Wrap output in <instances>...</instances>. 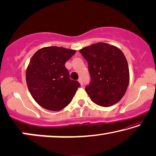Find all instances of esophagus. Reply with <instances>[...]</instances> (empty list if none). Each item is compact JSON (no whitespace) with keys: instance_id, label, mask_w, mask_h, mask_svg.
<instances>
[{"instance_id":"1","label":"esophagus","mask_w":156,"mask_h":156,"mask_svg":"<svg viewBox=\"0 0 156 156\" xmlns=\"http://www.w3.org/2000/svg\"><path fill=\"white\" fill-rule=\"evenodd\" d=\"M78 81H79V82H80V84L81 85H82L83 84V80H82V78H80V79H79V80H78Z\"/></svg>"}]
</instances>
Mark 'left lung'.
<instances>
[{
    "mask_svg": "<svg viewBox=\"0 0 156 156\" xmlns=\"http://www.w3.org/2000/svg\"><path fill=\"white\" fill-rule=\"evenodd\" d=\"M89 65L91 82L85 90L94 103L110 107L125 95L129 82L128 63L116 46L98 43L80 50Z\"/></svg>",
    "mask_w": 156,
    "mask_h": 156,
    "instance_id": "left-lung-1",
    "label": "left lung"
}]
</instances>
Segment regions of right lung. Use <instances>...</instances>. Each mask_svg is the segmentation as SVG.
Instances as JSON below:
<instances>
[{
  "label": "right lung",
  "mask_w": 156,
  "mask_h": 156,
  "mask_svg": "<svg viewBox=\"0 0 156 156\" xmlns=\"http://www.w3.org/2000/svg\"><path fill=\"white\" fill-rule=\"evenodd\" d=\"M76 51L62 47L42 48L34 54L26 72V81L31 96L45 109L58 111L73 100L80 87L69 78L65 62Z\"/></svg>",
  "instance_id": "add662e5"
}]
</instances>
